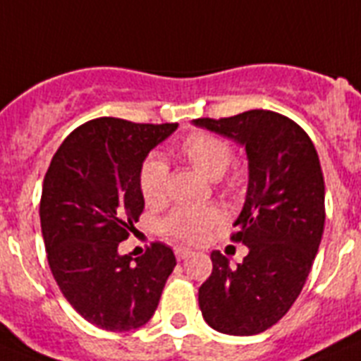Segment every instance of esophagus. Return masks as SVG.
I'll list each match as a JSON object with an SVG mask.
<instances>
[{"mask_svg": "<svg viewBox=\"0 0 361 361\" xmlns=\"http://www.w3.org/2000/svg\"><path fill=\"white\" fill-rule=\"evenodd\" d=\"M190 255H192V251L186 249V247H175V256H177V260H184V258H188Z\"/></svg>", "mask_w": 361, "mask_h": 361, "instance_id": "esophagus-1", "label": "esophagus"}]
</instances>
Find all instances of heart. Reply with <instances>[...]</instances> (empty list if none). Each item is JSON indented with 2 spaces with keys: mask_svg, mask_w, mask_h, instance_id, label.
<instances>
[{
  "mask_svg": "<svg viewBox=\"0 0 361 361\" xmlns=\"http://www.w3.org/2000/svg\"><path fill=\"white\" fill-rule=\"evenodd\" d=\"M178 154L207 178L217 180L227 171L232 160V149L225 140L214 134L195 133L190 134L183 144L178 145ZM168 168L157 157H151L140 169V190L147 204H157L166 195ZM240 183V177L228 180V186L234 188ZM219 221V212L216 208H178L164 221V231L169 236L183 241H201L207 238L210 228Z\"/></svg>",
  "mask_w": 361,
  "mask_h": 361,
  "instance_id": "obj_1",
  "label": "heart"
}]
</instances>
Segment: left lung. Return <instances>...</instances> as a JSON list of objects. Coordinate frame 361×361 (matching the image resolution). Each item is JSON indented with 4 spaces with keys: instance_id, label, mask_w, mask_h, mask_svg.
I'll return each mask as SVG.
<instances>
[{
    "instance_id": "8db88e82",
    "label": "left lung",
    "mask_w": 361,
    "mask_h": 361,
    "mask_svg": "<svg viewBox=\"0 0 361 361\" xmlns=\"http://www.w3.org/2000/svg\"><path fill=\"white\" fill-rule=\"evenodd\" d=\"M193 125L245 149L249 183L232 240L249 255L231 267L210 255L212 275L199 288L202 317L214 330L255 336L279 323L305 286L324 231V178L319 157L299 125L271 110Z\"/></svg>"
}]
</instances>
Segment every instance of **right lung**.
<instances>
[{"mask_svg": "<svg viewBox=\"0 0 361 361\" xmlns=\"http://www.w3.org/2000/svg\"><path fill=\"white\" fill-rule=\"evenodd\" d=\"M177 127L92 120L62 142L44 177L40 225L51 273L77 314L103 330L144 326L177 266L164 243L138 258L120 252L145 207L140 169Z\"/></svg>", "mask_w": 361, "mask_h": 361, "instance_id": "add662e5", "label": "right lung"}]
</instances>
